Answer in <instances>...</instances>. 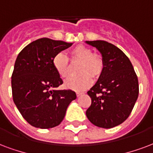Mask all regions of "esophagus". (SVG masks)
Wrapping results in <instances>:
<instances>
[{
  "instance_id": "34e87169",
  "label": "esophagus",
  "mask_w": 153,
  "mask_h": 153,
  "mask_svg": "<svg viewBox=\"0 0 153 153\" xmlns=\"http://www.w3.org/2000/svg\"><path fill=\"white\" fill-rule=\"evenodd\" d=\"M82 94H84V93H83V92H79V91L76 92V95H77V97H80V96H82Z\"/></svg>"
}]
</instances>
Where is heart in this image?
I'll return each mask as SVG.
<instances>
[{
  "label": "heart",
  "mask_w": 153,
  "mask_h": 153,
  "mask_svg": "<svg viewBox=\"0 0 153 153\" xmlns=\"http://www.w3.org/2000/svg\"><path fill=\"white\" fill-rule=\"evenodd\" d=\"M73 64H79L78 67L79 76L73 77L65 82V86L74 91H82L92 84V78L98 79L105 69L104 59L100 55L93 53L91 48L83 45H78L70 51ZM55 71L62 79L71 76V67L69 58L62 53H57L53 59Z\"/></svg>",
  "instance_id": "heart-1"
}]
</instances>
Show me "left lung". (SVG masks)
I'll list each match as a JSON object with an SVG mask.
<instances>
[{
    "instance_id": "8db88e82",
    "label": "left lung",
    "mask_w": 153,
    "mask_h": 153,
    "mask_svg": "<svg viewBox=\"0 0 153 153\" xmlns=\"http://www.w3.org/2000/svg\"><path fill=\"white\" fill-rule=\"evenodd\" d=\"M102 55L105 69L88 91L91 105L88 120L102 128H113L127 119L139 96V82L131 61L123 51L104 40L86 41Z\"/></svg>"
}]
</instances>
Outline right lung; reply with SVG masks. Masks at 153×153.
<instances>
[{
  "label": "right lung",
  "instance_id": "1",
  "mask_svg": "<svg viewBox=\"0 0 153 153\" xmlns=\"http://www.w3.org/2000/svg\"><path fill=\"white\" fill-rule=\"evenodd\" d=\"M73 45L41 38L31 42L17 56L11 77L13 102L27 122L35 127L53 128L64 119L76 94L56 90L63 83L53 65L56 54Z\"/></svg>",
  "mask_w": 153,
  "mask_h": 153
}]
</instances>
